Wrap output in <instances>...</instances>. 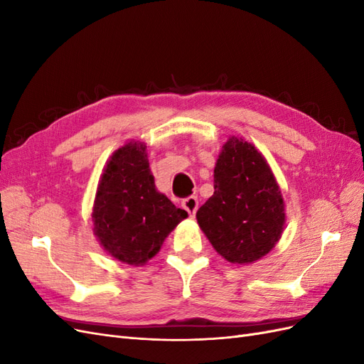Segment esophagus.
<instances>
[{
	"instance_id": "obj_1",
	"label": "esophagus",
	"mask_w": 364,
	"mask_h": 364,
	"mask_svg": "<svg viewBox=\"0 0 364 364\" xmlns=\"http://www.w3.org/2000/svg\"><path fill=\"white\" fill-rule=\"evenodd\" d=\"M182 206L185 208V211L193 217V215H196L197 208H199V200H197L196 196H190V197H186V199H183Z\"/></svg>"
}]
</instances>
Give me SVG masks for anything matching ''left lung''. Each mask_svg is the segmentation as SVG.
<instances>
[{
  "label": "left lung",
  "instance_id": "1",
  "mask_svg": "<svg viewBox=\"0 0 364 364\" xmlns=\"http://www.w3.org/2000/svg\"><path fill=\"white\" fill-rule=\"evenodd\" d=\"M209 243L226 261L250 264L274 247L285 205L269 164L250 142L230 136L214 168V194L196 214Z\"/></svg>",
  "mask_w": 364,
  "mask_h": 364
}]
</instances>
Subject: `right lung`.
I'll list each match as a JSON object with an SVG mask.
<instances>
[{
	"mask_svg": "<svg viewBox=\"0 0 364 364\" xmlns=\"http://www.w3.org/2000/svg\"><path fill=\"white\" fill-rule=\"evenodd\" d=\"M144 142L130 141L107 161L92 208L94 235L115 259L142 266L164 240L188 217L159 193Z\"/></svg>",
	"mask_w": 364,
	"mask_h": 364,
	"instance_id": "add662e5",
	"label": "right lung"
}]
</instances>
